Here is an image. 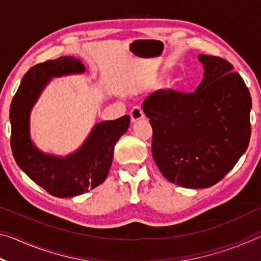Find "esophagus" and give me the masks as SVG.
<instances>
[{"mask_svg":"<svg viewBox=\"0 0 261 261\" xmlns=\"http://www.w3.org/2000/svg\"><path fill=\"white\" fill-rule=\"evenodd\" d=\"M130 116H131V122L135 123V122H138L140 120H144L145 114L143 112V109H141L140 107H136L132 109Z\"/></svg>","mask_w":261,"mask_h":261,"instance_id":"1","label":"esophagus"}]
</instances>
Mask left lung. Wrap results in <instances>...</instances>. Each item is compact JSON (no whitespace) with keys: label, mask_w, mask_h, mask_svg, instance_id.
Segmentation results:
<instances>
[{"label":"left lung","mask_w":261,"mask_h":261,"mask_svg":"<svg viewBox=\"0 0 261 261\" xmlns=\"http://www.w3.org/2000/svg\"><path fill=\"white\" fill-rule=\"evenodd\" d=\"M204 78L192 93L159 90L143 110L153 129L152 154L161 174L183 188L220 182L251 137L249 88L222 57L199 54Z\"/></svg>","instance_id":"8db88e82"}]
</instances>
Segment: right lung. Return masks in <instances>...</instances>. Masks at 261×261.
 <instances>
[{"instance_id":"1","label":"right lung","mask_w":261,"mask_h":261,"mask_svg":"<svg viewBox=\"0 0 261 261\" xmlns=\"http://www.w3.org/2000/svg\"><path fill=\"white\" fill-rule=\"evenodd\" d=\"M85 67L72 56H62L31 68L21 79L10 106L11 149L17 165L51 196L71 198L103 182L112 166L114 146L130 125V116L98 123L81 147L65 158L42 153L30 137V114L53 77L83 73Z\"/></svg>"}]
</instances>
